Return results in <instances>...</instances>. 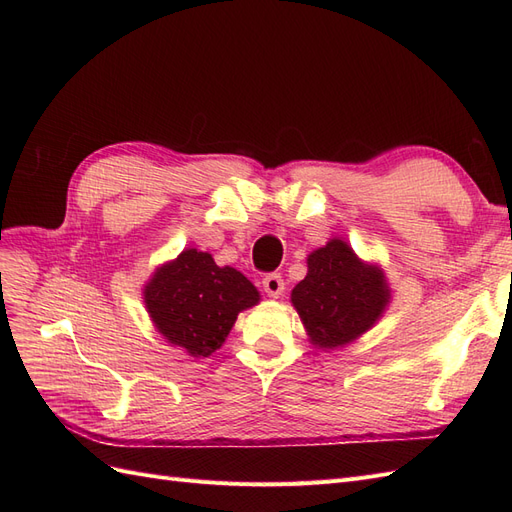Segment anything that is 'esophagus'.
I'll use <instances>...</instances> for the list:
<instances>
[{"label": "esophagus", "mask_w": 512, "mask_h": 512, "mask_svg": "<svg viewBox=\"0 0 512 512\" xmlns=\"http://www.w3.org/2000/svg\"><path fill=\"white\" fill-rule=\"evenodd\" d=\"M262 288L269 294V297L277 299L284 292V277L282 273H269L262 277Z\"/></svg>", "instance_id": "1"}]
</instances>
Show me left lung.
<instances>
[{
	"label": "left lung",
	"mask_w": 512,
	"mask_h": 512,
	"mask_svg": "<svg viewBox=\"0 0 512 512\" xmlns=\"http://www.w3.org/2000/svg\"><path fill=\"white\" fill-rule=\"evenodd\" d=\"M309 342L322 350L344 348L369 331L391 301L384 271L354 254L342 239H331L307 256V275L292 288Z\"/></svg>",
	"instance_id": "1"
}]
</instances>
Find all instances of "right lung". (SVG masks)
Listing matches in <instances>:
<instances>
[{
	"instance_id": "add662e5",
	"label": "right lung",
	"mask_w": 512,
	"mask_h": 512,
	"mask_svg": "<svg viewBox=\"0 0 512 512\" xmlns=\"http://www.w3.org/2000/svg\"><path fill=\"white\" fill-rule=\"evenodd\" d=\"M143 297L168 344L209 356L222 348L243 309L260 301V292L241 271L218 267L211 254L190 247L156 269Z\"/></svg>"
}]
</instances>
